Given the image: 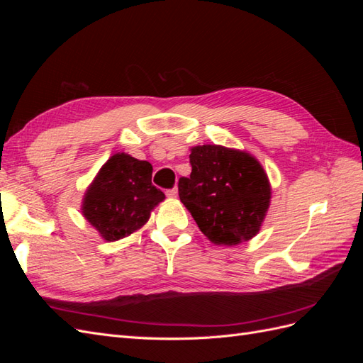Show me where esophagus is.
Returning <instances> with one entry per match:
<instances>
[{"instance_id": "1", "label": "esophagus", "mask_w": 363, "mask_h": 363, "mask_svg": "<svg viewBox=\"0 0 363 363\" xmlns=\"http://www.w3.org/2000/svg\"><path fill=\"white\" fill-rule=\"evenodd\" d=\"M177 195H179V191H177V188H174V189H168V191H167V196H169V199H177Z\"/></svg>"}]
</instances>
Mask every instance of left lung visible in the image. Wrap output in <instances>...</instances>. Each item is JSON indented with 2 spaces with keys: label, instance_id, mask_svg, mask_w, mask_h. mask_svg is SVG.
<instances>
[{
  "label": "left lung",
  "instance_id": "8db88e82",
  "mask_svg": "<svg viewBox=\"0 0 363 363\" xmlns=\"http://www.w3.org/2000/svg\"><path fill=\"white\" fill-rule=\"evenodd\" d=\"M189 160L192 172L179 180V195L204 236L228 247L255 238L271 201L268 175L257 159L221 145H196Z\"/></svg>",
  "mask_w": 363,
  "mask_h": 363
}]
</instances>
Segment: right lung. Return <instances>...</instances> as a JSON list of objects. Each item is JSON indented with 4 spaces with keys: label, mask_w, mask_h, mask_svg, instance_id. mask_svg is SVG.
Returning <instances> with one entry per match:
<instances>
[{
    "label": "right lung",
    "mask_w": 363,
    "mask_h": 363,
    "mask_svg": "<svg viewBox=\"0 0 363 363\" xmlns=\"http://www.w3.org/2000/svg\"><path fill=\"white\" fill-rule=\"evenodd\" d=\"M147 160L116 152L87 188L82 212L107 242L130 236L144 225L164 194L151 183Z\"/></svg>",
    "instance_id": "add662e5"
}]
</instances>
